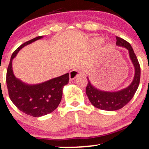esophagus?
<instances>
[{"label": "esophagus", "mask_w": 149, "mask_h": 149, "mask_svg": "<svg viewBox=\"0 0 149 149\" xmlns=\"http://www.w3.org/2000/svg\"><path fill=\"white\" fill-rule=\"evenodd\" d=\"M80 74H81V71H80V69H78V68L72 70L69 73L70 80H74L76 77L79 76Z\"/></svg>", "instance_id": "esophagus-1"}]
</instances>
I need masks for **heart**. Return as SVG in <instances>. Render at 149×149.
<instances>
[{
	"mask_svg": "<svg viewBox=\"0 0 149 149\" xmlns=\"http://www.w3.org/2000/svg\"><path fill=\"white\" fill-rule=\"evenodd\" d=\"M100 42V38H95L93 40V42L95 43H98V42Z\"/></svg>",
	"mask_w": 149,
	"mask_h": 149,
	"instance_id": "obj_1",
	"label": "heart"
}]
</instances>
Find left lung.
Wrapping results in <instances>:
<instances>
[{
  "label": "left lung",
  "instance_id": "8db88e82",
  "mask_svg": "<svg viewBox=\"0 0 149 149\" xmlns=\"http://www.w3.org/2000/svg\"><path fill=\"white\" fill-rule=\"evenodd\" d=\"M116 45L125 47L129 52L130 58L134 68V76L132 81L125 88L118 91L109 92L97 88L92 84L88 77H87L88 83L85 90L89 100L94 107L102 110L110 111L122 109L132 99L139 87L141 75L139 61L130 44L121 38L116 37Z\"/></svg>",
  "mask_w": 149,
  "mask_h": 149
}]
</instances>
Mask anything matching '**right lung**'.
<instances>
[{"instance_id": "1", "label": "right lung", "mask_w": 149, "mask_h": 149, "mask_svg": "<svg viewBox=\"0 0 149 149\" xmlns=\"http://www.w3.org/2000/svg\"><path fill=\"white\" fill-rule=\"evenodd\" d=\"M42 38L38 36L20 45L12 54L7 70L6 83L10 100L21 111L33 117L45 116L57 109L61 100L63 88L69 80V73L38 84H26L15 76L13 59L24 47Z\"/></svg>"}]
</instances>
